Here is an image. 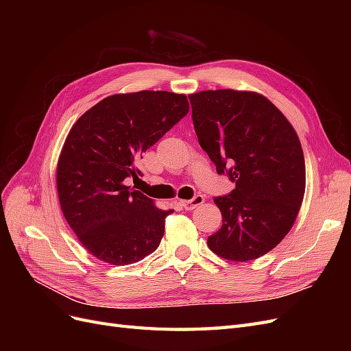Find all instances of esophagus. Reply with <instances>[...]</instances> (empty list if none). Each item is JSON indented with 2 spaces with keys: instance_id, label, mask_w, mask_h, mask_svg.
Returning a JSON list of instances; mask_svg holds the SVG:
<instances>
[{
  "instance_id": "34e87169",
  "label": "esophagus",
  "mask_w": 351,
  "mask_h": 351,
  "mask_svg": "<svg viewBox=\"0 0 351 351\" xmlns=\"http://www.w3.org/2000/svg\"><path fill=\"white\" fill-rule=\"evenodd\" d=\"M204 202H205L204 196L196 195L193 199H190V200H180V205H182L186 210H193L204 204Z\"/></svg>"
}]
</instances>
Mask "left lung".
Listing matches in <instances>:
<instances>
[{
  "label": "left lung",
  "instance_id": "left-lung-1",
  "mask_svg": "<svg viewBox=\"0 0 351 351\" xmlns=\"http://www.w3.org/2000/svg\"><path fill=\"white\" fill-rule=\"evenodd\" d=\"M197 141L236 189L214 197L221 228L208 247L232 262L258 259L289 234L306 189L303 149L291 123L263 95L217 89L189 95Z\"/></svg>",
  "mask_w": 351,
  "mask_h": 351
}]
</instances>
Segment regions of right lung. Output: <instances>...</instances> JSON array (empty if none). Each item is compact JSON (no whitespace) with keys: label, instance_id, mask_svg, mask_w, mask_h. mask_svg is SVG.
Here are the masks:
<instances>
[{"label":"right lung","instance_id":"right-lung-1","mask_svg":"<svg viewBox=\"0 0 351 351\" xmlns=\"http://www.w3.org/2000/svg\"><path fill=\"white\" fill-rule=\"evenodd\" d=\"M186 95L165 90L115 93L73 124L57 164L62 215L92 256L130 265L156 250L174 210L125 186L136 162L189 112Z\"/></svg>","mask_w":351,"mask_h":351}]
</instances>
